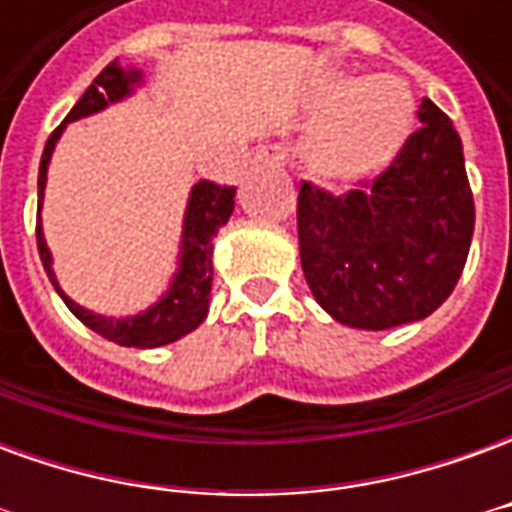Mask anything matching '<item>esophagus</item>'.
<instances>
[{
  "label": "esophagus",
  "instance_id": "esophagus-1",
  "mask_svg": "<svg viewBox=\"0 0 512 512\" xmlns=\"http://www.w3.org/2000/svg\"><path fill=\"white\" fill-rule=\"evenodd\" d=\"M255 167H271V169H285L288 167V156H285V150L279 145H263L255 153Z\"/></svg>",
  "mask_w": 512,
  "mask_h": 512
}]
</instances>
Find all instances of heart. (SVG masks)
<instances>
[{
  "label": "heart",
  "mask_w": 512,
  "mask_h": 512,
  "mask_svg": "<svg viewBox=\"0 0 512 512\" xmlns=\"http://www.w3.org/2000/svg\"><path fill=\"white\" fill-rule=\"evenodd\" d=\"M323 98L337 101L312 131L310 158L326 175H365L386 164L406 139L414 106L397 79H334L323 87Z\"/></svg>",
  "instance_id": "b5f03b06"
}]
</instances>
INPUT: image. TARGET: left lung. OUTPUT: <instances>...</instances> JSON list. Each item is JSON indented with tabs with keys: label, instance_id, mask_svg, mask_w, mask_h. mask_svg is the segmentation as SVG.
Wrapping results in <instances>:
<instances>
[{
	"label": "left lung",
	"instance_id": "obj_1",
	"mask_svg": "<svg viewBox=\"0 0 512 512\" xmlns=\"http://www.w3.org/2000/svg\"><path fill=\"white\" fill-rule=\"evenodd\" d=\"M422 126L389 167L334 194L304 180L296 202L301 268L334 321L392 329L422 321L447 301L466 266L474 197L461 136L422 98Z\"/></svg>",
	"mask_w": 512,
	"mask_h": 512
}]
</instances>
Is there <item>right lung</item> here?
<instances>
[{"instance_id": "add662e5", "label": "right lung", "mask_w": 512, "mask_h": 512, "mask_svg": "<svg viewBox=\"0 0 512 512\" xmlns=\"http://www.w3.org/2000/svg\"><path fill=\"white\" fill-rule=\"evenodd\" d=\"M139 82V73L123 71L120 65L109 62L104 71L95 76V82L84 90V95L76 101L68 117L62 120L60 126L54 128L40 158L38 172V200H43V186H46V169H49L51 150L54 142L60 139L62 128L71 120L87 117L104 109L112 101H120L123 95H128L131 84ZM235 208V186H222L216 180H200L191 189L189 208H186V224H183V257H180V271L172 288L164 299L158 301L156 307H150L136 318H126V321H115V318H104V315H93V312L82 310L76 301H71L57 285L54 271H51V255L40 233V219L35 233H38V252L43 260V268L49 274L51 285L57 288L62 301L68 304V310L79 318V321L93 329L95 334L106 337L109 343L126 345V348H158L180 340L183 334L194 332L205 315H208V299H211V282H213V235L219 233V227L227 224L230 213Z\"/></svg>"}]
</instances>
